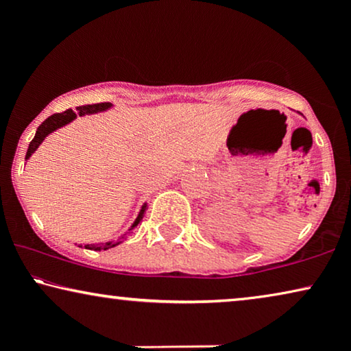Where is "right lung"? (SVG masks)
<instances>
[{"label": "right lung", "mask_w": 351, "mask_h": 351, "mask_svg": "<svg viewBox=\"0 0 351 351\" xmlns=\"http://www.w3.org/2000/svg\"><path fill=\"white\" fill-rule=\"evenodd\" d=\"M108 108H112V104L105 102V104H95V105H83V107H78L76 108V112L73 110H65L64 113H56V114H51L49 118L45 119L40 126L36 129V134L35 137H33V141L28 143V150H27V155H25V161L30 158L33 153L38 150V147L41 145L43 142H45V138L52 134L57 129L66 126V124H70L71 121H75L78 117H86V114H95V113H102V112H107ZM147 209V203L142 204L141 210H138L136 220H134V223L129 227V230L124 234H121L118 239H123L126 238V234L132 233V230L137 227L138 222H141L142 217H143V213H145ZM123 241H107V243H100V244H86V249H90V251H107L110 247H114L118 246V244H121ZM81 247V246H80Z\"/></svg>", "instance_id": "right-lung-1"}]
</instances>
